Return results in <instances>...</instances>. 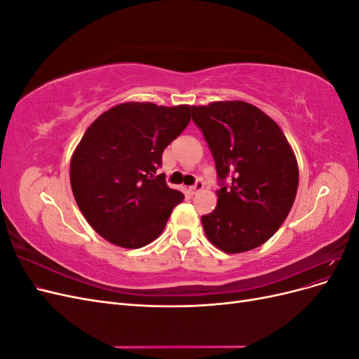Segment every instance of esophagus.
I'll list each match as a JSON object with an SVG mask.
<instances>
[{"label": "esophagus", "mask_w": 359, "mask_h": 359, "mask_svg": "<svg viewBox=\"0 0 359 359\" xmlns=\"http://www.w3.org/2000/svg\"><path fill=\"white\" fill-rule=\"evenodd\" d=\"M202 189H203V182H202V180H198L189 190H190L191 194H194V193H198V191L202 190Z\"/></svg>", "instance_id": "1"}]
</instances>
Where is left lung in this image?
<instances>
[{
    "label": "left lung",
    "instance_id": "left-lung-1",
    "mask_svg": "<svg viewBox=\"0 0 359 359\" xmlns=\"http://www.w3.org/2000/svg\"><path fill=\"white\" fill-rule=\"evenodd\" d=\"M215 161L217 206L202 215L208 240L224 253L266 243L286 220L298 190V163L285 133L259 107L233 100L191 106Z\"/></svg>",
    "mask_w": 359,
    "mask_h": 359
}]
</instances>
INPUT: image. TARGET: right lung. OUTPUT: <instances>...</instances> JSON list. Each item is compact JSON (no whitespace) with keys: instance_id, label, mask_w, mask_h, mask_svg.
<instances>
[{"instance_id":"right-lung-1","label":"right lung","mask_w":359,"mask_h":359,"mask_svg":"<svg viewBox=\"0 0 359 359\" xmlns=\"http://www.w3.org/2000/svg\"><path fill=\"white\" fill-rule=\"evenodd\" d=\"M191 106L121 103L88 127L70 163L73 196L109 243L139 248L163 232L184 194L157 175L165 148L190 123Z\"/></svg>"}]
</instances>
